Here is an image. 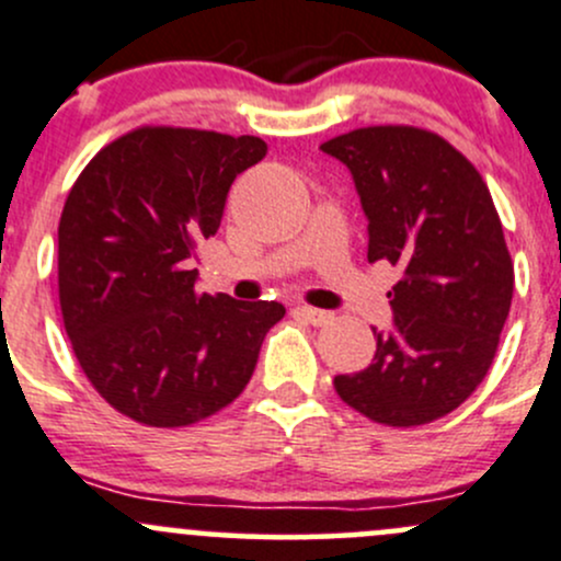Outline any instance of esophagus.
Segmentation results:
<instances>
[{
    "mask_svg": "<svg viewBox=\"0 0 561 561\" xmlns=\"http://www.w3.org/2000/svg\"><path fill=\"white\" fill-rule=\"evenodd\" d=\"M296 314L304 317V320H309L311 325H328L330 320H333V314L325 309H314V306H296Z\"/></svg>",
    "mask_w": 561,
    "mask_h": 561,
    "instance_id": "1",
    "label": "esophagus"
}]
</instances>
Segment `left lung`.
<instances>
[{"label": "left lung", "mask_w": 561, "mask_h": 561, "mask_svg": "<svg viewBox=\"0 0 561 561\" xmlns=\"http://www.w3.org/2000/svg\"><path fill=\"white\" fill-rule=\"evenodd\" d=\"M368 215V263L403 271L387 293L392 333L368 368L335 376L346 405L420 427L462 405L486 376L514 298V261L479 169L435 131L368 126L328 139Z\"/></svg>", "instance_id": "1"}]
</instances>
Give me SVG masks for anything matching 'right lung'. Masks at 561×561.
<instances>
[{"mask_svg": "<svg viewBox=\"0 0 561 561\" xmlns=\"http://www.w3.org/2000/svg\"><path fill=\"white\" fill-rule=\"evenodd\" d=\"M265 150L261 137L139 126L75 180L58 220V304L82 374L117 414L187 427L252 379L285 306L196 293L187 261Z\"/></svg>", "mask_w": 561, "mask_h": 561, "instance_id": "obj_1", "label": "right lung"}]
</instances>
